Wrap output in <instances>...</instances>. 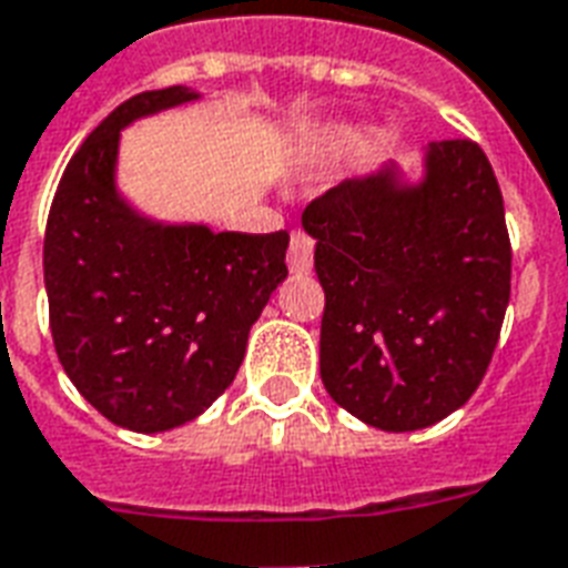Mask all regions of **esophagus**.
Returning a JSON list of instances; mask_svg holds the SVG:
<instances>
[{
    "label": "esophagus",
    "mask_w": 568,
    "mask_h": 568,
    "mask_svg": "<svg viewBox=\"0 0 568 568\" xmlns=\"http://www.w3.org/2000/svg\"><path fill=\"white\" fill-rule=\"evenodd\" d=\"M287 263L290 272H296V275H305L314 266V240L305 231H293V236H290Z\"/></svg>",
    "instance_id": "1"
}]
</instances>
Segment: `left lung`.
<instances>
[{
	"instance_id": "obj_1",
	"label": "left lung",
	"mask_w": 568,
	"mask_h": 568,
	"mask_svg": "<svg viewBox=\"0 0 568 568\" xmlns=\"http://www.w3.org/2000/svg\"><path fill=\"white\" fill-rule=\"evenodd\" d=\"M302 227L316 240L320 376L334 403L385 433L465 406L489 371L513 275L480 144L433 142L415 186L394 165L344 180L305 206Z\"/></svg>"
}]
</instances>
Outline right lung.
<instances>
[{
	"label": "right lung",
	"mask_w": 568,
	"mask_h": 568,
	"mask_svg": "<svg viewBox=\"0 0 568 568\" xmlns=\"http://www.w3.org/2000/svg\"><path fill=\"white\" fill-rule=\"evenodd\" d=\"M192 100L195 91L171 85L118 105L68 162L43 236L61 367L100 415L133 433H165L213 406L287 278V231L151 222L118 195L121 130Z\"/></svg>",
	"instance_id": "obj_1"
}]
</instances>
